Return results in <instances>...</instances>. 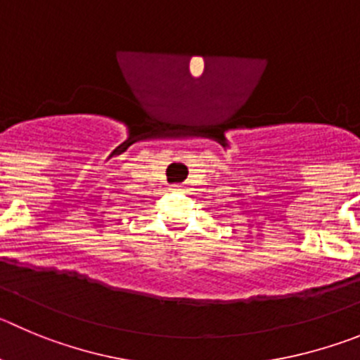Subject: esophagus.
<instances>
[{"label":"esophagus","instance_id":"34e87169","mask_svg":"<svg viewBox=\"0 0 360 360\" xmlns=\"http://www.w3.org/2000/svg\"><path fill=\"white\" fill-rule=\"evenodd\" d=\"M181 188H183L181 184H174V190H181Z\"/></svg>","mask_w":360,"mask_h":360}]
</instances>
